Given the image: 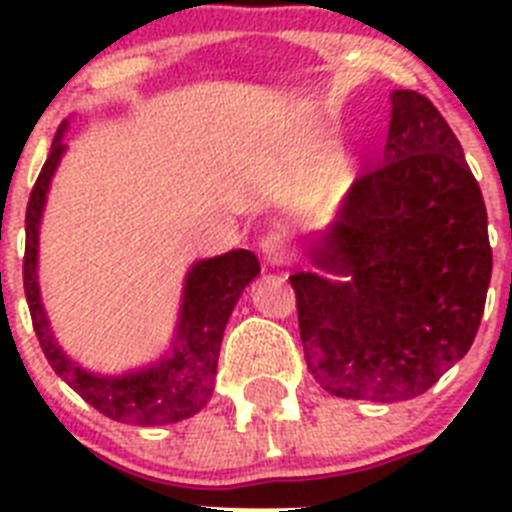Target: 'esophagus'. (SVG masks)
I'll return each instance as SVG.
<instances>
[{
    "instance_id": "1",
    "label": "esophagus",
    "mask_w": 512,
    "mask_h": 512,
    "mask_svg": "<svg viewBox=\"0 0 512 512\" xmlns=\"http://www.w3.org/2000/svg\"><path fill=\"white\" fill-rule=\"evenodd\" d=\"M261 253H264L266 264L271 266H287L292 264V243L284 230H271L261 241Z\"/></svg>"
}]
</instances>
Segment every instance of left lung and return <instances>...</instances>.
Segmentation results:
<instances>
[{"label": "left lung", "mask_w": 512, "mask_h": 512, "mask_svg": "<svg viewBox=\"0 0 512 512\" xmlns=\"http://www.w3.org/2000/svg\"><path fill=\"white\" fill-rule=\"evenodd\" d=\"M384 164L359 176L297 271L307 369L346 400L423 395L467 354L492 277L487 210L449 122L413 89L390 94Z\"/></svg>", "instance_id": "8db88e82"}]
</instances>
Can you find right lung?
I'll use <instances>...</instances> for the list:
<instances>
[{"instance_id": "right-lung-1", "label": "right lung", "mask_w": 512, "mask_h": 512, "mask_svg": "<svg viewBox=\"0 0 512 512\" xmlns=\"http://www.w3.org/2000/svg\"><path fill=\"white\" fill-rule=\"evenodd\" d=\"M69 122H61L48 158L40 169L38 182L30 192L25 215V282L27 307L33 318L35 336L53 372L79 392L84 400L107 418L130 425H166L200 413L215 390L217 356L223 343V330L230 312L243 289L259 277V259L251 251H230L215 259H202L189 269L184 282L182 312L176 323V336L169 354L158 364L122 374V377H99L84 366L71 361L58 346L38 287V228L43 217L45 194L58 169V161L66 153L63 133Z\"/></svg>"}]
</instances>
